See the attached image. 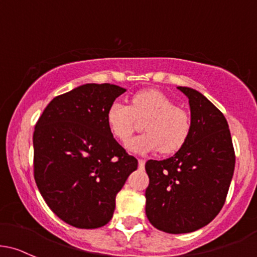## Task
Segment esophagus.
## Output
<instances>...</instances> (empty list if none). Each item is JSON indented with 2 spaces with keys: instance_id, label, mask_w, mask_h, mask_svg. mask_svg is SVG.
Here are the masks:
<instances>
[{
  "instance_id": "obj_1",
  "label": "esophagus",
  "mask_w": 257,
  "mask_h": 257,
  "mask_svg": "<svg viewBox=\"0 0 257 257\" xmlns=\"http://www.w3.org/2000/svg\"><path fill=\"white\" fill-rule=\"evenodd\" d=\"M138 163H139V169H144L145 160H143V159H139V160H138Z\"/></svg>"
}]
</instances>
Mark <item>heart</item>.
Masks as SVG:
<instances>
[{
  "mask_svg": "<svg viewBox=\"0 0 257 257\" xmlns=\"http://www.w3.org/2000/svg\"><path fill=\"white\" fill-rule=\"evenodd\" d=\"M137 119L144 120L143 131L145 133L125 143V148L132 153L147 154L160 150L164 155H171L186 144L191 133L190 114L155 88L137 92L132 97L131 106L113 102L106 114L110 134L120 142L132 136Z\"/></svg>",
  "mask_w": 257,
  "mask_h": 257,
  "instance_id": "heart-1",
  "label": "heart"
}]
</instances>
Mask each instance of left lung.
<instances>
[{
    "label": "left lung",
    "instance_id": "8db88e82",
    "mask_svg": "<svg viewBox=\"0 0 257 257\" xmlns=\"http://www.w3.org/2000/svg\"><path fill=\"white\" fill-rule=\"evenodd\" d=\"M187 96L191 133L166 160H149L145 170L148 219L170 234L192 233L214 219L224 206L235 167L228 121L207 97L178 86Z\"/></svg>",
    "mask_w": 257,
    "mask_h": 257
}]
</instances>
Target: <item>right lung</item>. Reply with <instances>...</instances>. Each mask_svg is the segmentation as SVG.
<instances>
[{
	"instance_id": "1",
	"label": "right lung",
	"mask_w": 257,
	"mask_h": 257,
	"mask_svg": "<svg viewBox=\"0 0 257 257\" xmlns=\"http://www.w3.org/2000/svg\"><path fill=\"white\" fill-rule=\"evenodd\" d=\"M125 88L86 83L55 97L33 134L34 178L49 208L81 229L112 219L115 196L138 169L108 129L106 114Z\"/></svg>"
}]
</instances>
